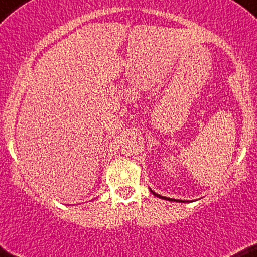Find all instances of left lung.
I'll return each mask as SVG.
<instances>
[{
    "mask_svg": "<svg viewBox=\"0 0 257 257\" xmlns=\"http://www.w3.org/2000/svg\"><path fill=\"white\" fill-rule=\"evenodd\" d=\"M151 193L154 194L155 196L161 197V199H163V200H168V201H179V202H185V201H182V200H176V199H170V197H166V196H161V195H159V194H156V193H155V191H152V190H151Z\"/></svg>",
    "mask_w": 257,
    "mask_h": 257,
    "instance_id": "obj_1",
    "label": "left lung"
}]
</instances>
